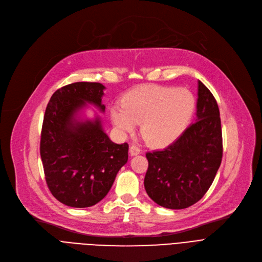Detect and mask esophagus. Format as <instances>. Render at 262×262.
I'll use <instances>...</instances> for the list:
<instances>
[{
  "label": "esophagus",
  "instance_id": "34e87169",
  "mask_svg": "<svg viewBox=\"0 0 262 262\" xmlns=\"http://www.w3.org/2000/svg\"><path fill=\"white\" fill-rule=\"evenodd\" d=\"M140 148L137 146V145H135V144H133V145H130L129 146V154L132 155V156H136V155H138V154H140Z\"/></svg>",
  "mask_w": 262,
  "mask_h": 262
}]
</instances>
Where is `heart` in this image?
<instances>
[{
    "instance_id": "obj_1",
    "label": "heart",
    "mask_w": 262,
    "mask_h": 262,
    "mask_svg": "<svg viewBox=\"0 0 262 262\" xmlns=\"http://www.w3.org/2000/svg\"><path fill=\"white\" fill-rule=\"evenodd\" d=\"M195 108V99L186 88L145 86L129 92L122 105L109 109L114 126L122 134L133 133L141 123V136L153 146L175 141L187 127Z\"/></svg>"
}]
</instances>
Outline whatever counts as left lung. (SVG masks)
Listing matches in <instances>:
<instances>
[{
	"mask_svg": "<svg viewBox=\"0 0 262 262\" xmlns=\"http://www.w3.org/2000/svg\"><path fill=\"white\" fill-rule=\"evenodd\" d=\"M223 155L220 110L201 80L196 121L162 150L146 153L144 177L147 195L169 209H184L199 202L210 188Z\"/></svg>",
	"mask_w": 262,
	"mask_h": 262,
	"instance_id": "left-lung-1",
	"label": "left lung"
}]
</instances>
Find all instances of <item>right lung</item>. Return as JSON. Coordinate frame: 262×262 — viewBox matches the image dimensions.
<instances>
[{
    "label": "right lung",
    "instance_id": "obj_1",
    "mask_svg": "<svg viewBox=\"0 0 262 262\" xmlns=\"http://www.w3.org/2000/svg\"><path fill=\"white\" fill-rule=\"evenodd\" d=\"M104 89L100 82H73L55 91L46 109L40 140L46 181L53 196L70 207L102 201L128 159V144L110 140L98 116L77 118L87 103L105 112Z\"/></svg>",
    "mask_w": 262,
    "mask_h": 262
}]
</instances>
